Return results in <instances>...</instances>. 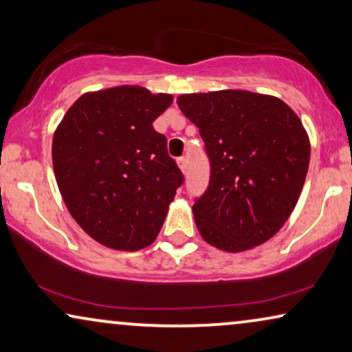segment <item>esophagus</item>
<instances>
[{"mask_svg":"<svg viewBox=\"0 0 352 352\" xmlns=\"http://www.w3.org/2000/svg\"><path fill=\"white\" fill-rule=\"evenodd\" d=\"M177 166H179V170L182 171V175H186V171H187V158H179V160H177Z\"/></svg>","mask_w":352,"mask_h":352,"instance_id":"esophagus-1","label":"esophagus"}]
</instances>
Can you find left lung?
Listing matches in <instances>:
<instances>
[{
  "mask_svg": "<svg viewBox=\"0 0 352 352\" xmlns=\"http://www.w3.org/2000/svg\"><path fill=\"white\" fill-rule=\"evenodd\" d=\"M210 158L205 194L192 206L206 243L229 253L276 235L300 199L311 144L298 115L278 98L243 89L181 94Z\"/></svg>",
  "mask_w": 352,
  "mask_h": 352,
  "instance_id": "1",
  "label": "left lung"
}]
</instances>
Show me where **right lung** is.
Instances as JSON below:
<instances>
[{
	"instance_id": "right-lung-1",
	"label": "right lung",
	"mask_w": 352,
	"mask_h": 352,
	"mask_svg": "<svg viewBox=\"0 0 352 352\" xmlns=\"http://www.w3.org/2000/svg\"><path fill=\"white\" fill-rule=\"evenodd\" d=\"M171 94L124 85L85 93L52 136V166L64 204L81 229L113 250L157 239L184 177L152 123Z\"/></svg>"
}]
</instances>
